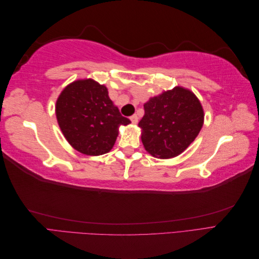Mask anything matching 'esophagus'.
I'll use <instances>...</instances> for the list:
<instances>
[{
	"instance_id": "1",
	"label": "esophagus",
	"mask_w": 259,
	"mask_h": 259,
	"mask_svg": "<svg viewBox=\"0 0 259 259\" xmlns=\"http://www.w3.org/2000/svg\"><path fill=\"white\" fill-rule=\"evenodd\" d=\"M130 119H131V121H132L133 124H137V123H138V116H137L136 114H133V115L130 117Z\"/></svg>"
}]
</instances>
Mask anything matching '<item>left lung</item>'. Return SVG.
<instances>
[{"instance_id": "8db88e82", "label": "left lung", "mask_w": 259, "mask_h": 259, "mask_svg": "<svg viewBox=\"0 0 259 259\" xmlns=\"http://www.w3.org/2000/svg\"><path fill=\"white\" fill-rule=\"evenodd\" d=\"M138 123L146 150L160 159L177 156L193 142L204 122V112L194 94L180 86L151 97Z\"/></svg>"}]
</instances>
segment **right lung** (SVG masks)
Listing matches in <instances>:
<instances>
[{
    "instance_id": "obj_1",
    "label": "right lung",
    "mask_w": 259,
    "mask_h": 259,
    "mask_svg": "<svg viewBox=\"0 0 259 259\" xmlns=\"http://www.w3.org/2000/svg\"><path fill=\"white\" fill-rule=\"evenodd\" d=\"M56 116L68 143L86 155L110 151L120 125L131 123L109 98L106 86L92 79L65 88L56 101Z\"/></svg>"
}]
</instances>
